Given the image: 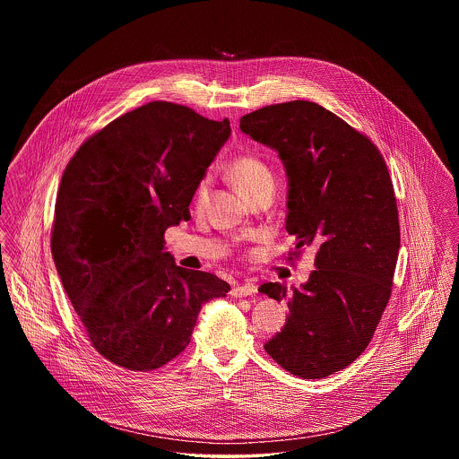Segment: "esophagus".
Returning a JSON list of instances; mask_svg holds the SVG:
<instances>
[{
  "label": "esophagus",
  "instance_id": "esophagus-1",
  "mask_svg": "<svg viewBox=\"0 0 459 459\" xmlns=\"http://www.w3.org/2000/svg\"><path fill=\"white\" fill-rule=\"evenodd\" d=\"M256 292V285L253 282H244V284L234 285V289L230 290V294L234 298H246V296H253Z\"/></svg>",
  "mask_w": 459,
  "mask_h": 459
}]
</instances>
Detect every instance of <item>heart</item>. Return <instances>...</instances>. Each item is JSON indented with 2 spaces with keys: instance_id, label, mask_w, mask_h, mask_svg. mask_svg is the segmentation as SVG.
<instances>
[{
  "instance_id": "heart-1",
  "label": "heart",
  "mask_w": 459,
  "mask_h": 459,
  "mask_svg": "<svg viewBox=\"0 0 459 459\" xmlns=\"http://www.w3.org/2000/svg\"><path fill=\"white\" fill-rule=\"evenodd\" d=\"M230 180L244 196H251L264 186H273L272 170L256 156H239L229 169ZM208 193V182H201L197 187L196 203L203 204Z\"/></svg>"
}]
</instances>
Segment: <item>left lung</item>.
I'll return each instance as SVG.
<instances>
[{
	"mask_svg": "<svg viewBox=\"0 0 459 459\" xmlns=\"http://www.w3.org/2000/svg\"><path fill=\"white\" fill-rule=\"evenodd\" d=\"M239 127L284 163L294 253L316 251L305 284L258 289L289 307L264 351L296 377L324 378L365 351L389 303L401 242L391 177L368 137L311 101L256 109Z\"/></svg>",
	"mask_w": 459,
	"mask_h": 459,
	"instance_id": "8db88e82",
	"label": "left lung"
}]
</instances>
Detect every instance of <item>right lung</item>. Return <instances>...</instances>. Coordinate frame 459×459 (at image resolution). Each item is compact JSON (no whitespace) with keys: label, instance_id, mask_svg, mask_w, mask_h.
Returning a JSON list of instances; mask_svg holds the SVG:
<instances>
[{"label":"right lung","instance_id":"right-lung-1","mask_svg":"<svg viewBox=\"0 0 459 459\" xmlns=\"http://www.w3.org/2000/svg\"><path fill=\"white\" fill-rule=\"evenodd\" d=\"M230 122L153 101L94 134L60 182L51 253L96 351L127 370L163 367L191 342L203 305L225 298L217 275L175 264L163 234L191 219Z\"/></svg>","mask_w":459,"mask_h":459}]
</instances>
